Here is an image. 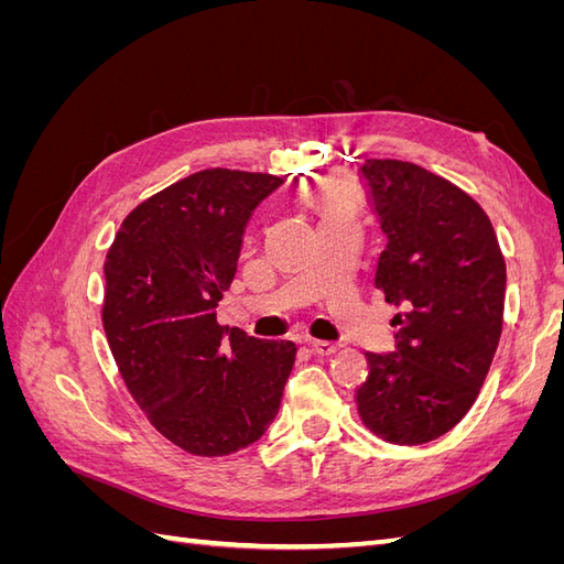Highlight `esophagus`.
Returning <instances> with one entry per match:
<instances>
[{"label":"esophagus","instance_id":"esophagus-1","mask_svg":"<svg viewBox=\"0 0 564 564\" xmlns=\"http://www.w3.org/2000/svg\"><path fill=\"white\" fill-rule=\"evenodd\" d=\"M311 350L315 355H334L338 350V346L332 344V340H311Z\"/></svg>","mask_w":564,"mask_h":564}]
</instances>
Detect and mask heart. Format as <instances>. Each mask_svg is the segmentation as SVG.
Returning <instances> with one entry per match:
<instances>
[{
	"label": "heart",
	"instance_id": "1",
	"mask_svg": "<svg viewBox=\"0 0 564 564\" xmlns=\"http://www.w3.org/2000/svg\"><path fill=\"white\" fill-rule=\"evenodd\" d=\"M322 209L324 214H336V212H350V197L344 185H332L327 193L322 195Z\"/></svg>",
	"mask_w": 564,
	"mask_h": 564
}]
</instances>
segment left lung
I'll list each match as a JSON object with an SVG mask.
<instances>
[{"label":"left lung","instance_id":"left-lung-1","mask_svg":"<svg viewBox=\"0 0 564 564\" xmlns=\"http://www.w3.org/2000/svg\"><path fill=\"white\" fill-rule=\"evenodd\" d=\"M388 245L377 289L395 315V350L367 352L357 388L367 429L392 445H423L468 414L503 327L506 261L485 209L412 162L360 169Z\"/></svg>","mask_w":564,"mask_h":564}]
</instances>
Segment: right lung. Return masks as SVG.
<instances>
[{
  "label": "right lung",
  "mask_w": 564,
  "mask_h": 564,
  "mask_svg": "<svg viewBox=\"0 0 564 564\" xmlns=\"http://www.w3.org/2000/svg\"><path fill=\"white\" fill-rule=\"evenodd\" d=\"M284 181L204 169L141 202L106 256L104 327L148 421L195 456H226L278 416L292 340L220 327L253 209Z\"/></svg>",
  "instance_id": "obj_1"
}]
</instances>
